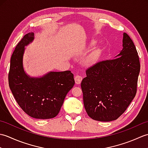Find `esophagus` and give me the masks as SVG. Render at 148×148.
Segmentation results:
<instances>
[{
    "label": "esophagus",
    "instance_id": "34e87169",
    "mask_svg": "<svg viewBox=\"0 0 148 148\" xmlns=\"http://www.w3.org/2000/svg\"><path fill=\"white\" fill-rule=\"evenodd\" d=\"M74 79H75V82L77 84H79L81 83V81L83 79V77L80 75H76V76L74 77Z\"/></svg>",
    "mask_w": 148,
    "mask_h": 148
}]
</instances>
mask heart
<instances>
[{"label": "heart", "mask_w": 148, "mask_h": 148, "mask_svg": "<svg viewBox=\"0 0 148 148\" xmlns=\"http://www.w3.org/2000/svg\"><path fill=\"white\" fill-rule=\"evenodd\" d=\"M97 42L96 40H91L87 46V48L89 49L93 48L97 45ZM100 55H101V50H100V49H94L85 59V60H84V64L87 66H92L94 65L99 60Z\"/></svg>", "instance_id": "obj_1"}]
</instances>
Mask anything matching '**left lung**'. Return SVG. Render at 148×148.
I'll use <instances>...</instances> for the list:
<instances>
[{
    "mask_svg": "<svg viewBox=\"0 0 148 148\" xmlns=\"http://www.w3.org/2000/svg\"><path fill=\"white\" fill-rule=\"evenodd\" d=\"M115 58L88 69L81 83L84 108L97 121L116 120L126 111L137 92L140 62L136 46L126 33L123 49Z\"/></svg>",
    "mask_w": 148,
    "mask_h": 148,
    "instance_id": "8db88e82",
    "label": "left lung"
}]
</instances>
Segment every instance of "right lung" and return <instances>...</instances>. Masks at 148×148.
<instances>
[{
    "label": "right lung",
    "instance_id": "1",
    "mask_svg": "<svg viewBox=\"0 0 148 148\" xmlns=\"http://www.w3.org/2000/svg\"><path fill=\"white\" fill-rule=\"evenodd\" d=\"M34 39L28 33L16 46L9 72V85L23 111L36 119H50L57 115L68 92L74 86V74L70 71H50L41 77H31L24 71L25 48Z\"/></svg>",
    "mask_w": 148,
    "mask_h": 148
}]
</instances>
